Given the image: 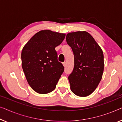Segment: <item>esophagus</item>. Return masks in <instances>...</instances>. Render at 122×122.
Segmentation results:
<instances>
[{
	"mask_svg": "<svg viewBox=\"0 0 122 122\" xmlns=\"http://www.w3.org/2000/svg\"><path fill=\"white\" fill-rule=\"evenodd\" d=\"M62 64H63V66L65 67V66H66V63L65 62H64L62 63Z\"/></svg>",
	"mask_w": 122,
	"mask_h": 122,
	"instance_id": "obj_1",
	"label": "esophagus"
}]
</instances>
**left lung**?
I'll return each instance as SVG.
<instances>
[{"label":"left lung","instance_id":"obj_1","mask_svg":"<svg viewBox=\"0 0 122 122\" xmlns=\"http://www.w3.org/2000/svg\"><path fill=\"white\" fill-rule=\"evenodd\" d=\"M66 39L74 55V68L68 76L70 88L75 95L86 97L93 93L102 79L103 53L91 35L85 31L70 32Z\"/></svg>","mask_w":122,"mask_h":122}]
</instances>
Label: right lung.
I'll use <instances>...</instances> for the list:
<instances>
[{
  "label": "right lung",
  "instance_id": "obj_1",
  "mask_svg": "<svg viewBox=\"0 0 122 122\" xmlns=\"http://www.w3.org/2000/svg\"><path fill=\"white\" fill-rule=\"evenodd\" d=\"M65 36L50 30H41L22 50L23 71L29 85L37 93L53 91L64 71V67L57 60L55 47L62 43Z\"/></svg>",
  "mask_w": 122,
  "mask_h": 122
}]
</instances>
